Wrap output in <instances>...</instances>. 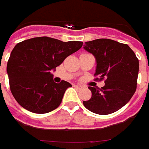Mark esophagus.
I'll return each mask as SVG.
<instances>
[{
    "label": "esophagus",
    "mask_w": 149,
    "mask_h": 149,
    "mask_svg": "<svg viewBox=\"0 0 149 149\" xmlns=\"http://www.w3.org/2000/svg\"><path fill=\"white\" fill-rule=\"evenodd\" d=\"M74 87L76 89H77V90H80V89L82 88V86H81V85H74Z\"/></svg>",
    "instance_id": "34e87169"
}]
</instances>
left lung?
Here are the masks:
<instances>
[{
    "label": "left lung",
    "instance_id": "1",
    "mask_svg": "<svg viewBox=\"0 0 149 149\" xmlns=\"http://www.w3.org/2000/svg\"><path fill=\"white\" fill-rule=\"evenodd\" d=\"M83 48L95 57V76H99L100 80L105 79L101 88L88 87L91 97L84 100L83 105L98 115L112 114L125 105L135 92L139 59L129 45L112 39L86 42Z\"/></svg>",
    "mask_w": 149,
    "mask_h": 149
}]
</instances>
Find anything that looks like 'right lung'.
Masks as SVG:
<instances>
[{"label":"right lung","mask_w":149,"mask_h":149,"mask_svg":"<svg viewBox=\"0 0 149 149\" xmlns=\"http://www.w3.org/2000/svg\"><path fill=\"white\" fill-rule=\"evenodd\" d=\"M82 42H63L49 37H37L17 44L7 63L10 88L15 99L33 113H49L61 104L66 81H54L51 71L82 47Z\"/></svg>","instance_id":"right-lung-1"}]
</instances>
